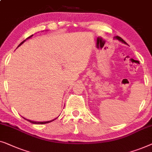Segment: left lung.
I'll list each match as a JSON object with an SVG mask.
<instances>
[{"label":"left lung","instance_id":"1","mask_svg":"<svg viewBox=\"0 0 152 152\" xmlns=\"http://www.w3.org/2000/svg\"><path fill=\"white\" fill-rule=\"evenodd\" d=\"M114 39H116V40H119V41H121V42H123V43L127 44V43H126V42L125 41V40H123V39H122L121 37H119V36H115V37L114 38Z\"/></svg>","mask_w":152,"mask_h":152}]
</instances>
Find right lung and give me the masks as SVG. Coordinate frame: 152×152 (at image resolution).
<instances>
[{"label":"right lung","instance_id":"obj_1","mask_svg":"<svg viewBox=\"0 0 152 152\" xmlns=\"http://www.w3.org/2000/svg\"><path fill=\"white\" fill-rule=\"evenodd\" d=\"M32 36L33 35H31V36H29V37L28 38H26V39H25V40H23V41L22 42H20V45H19L18 46V47L19 46H20L21 45H22V44H23V43H24V42H25V41H26V40H27V39H29V38H30L31 37H32ZM58 117H57V118H58ZM23 118H24V117H23ZM57 118H54V119H53V120H52V121H43V122H38V121H31V120H28V119H26V118H25V120H27V121H29V122H30V123H33V124H46V123H50V122H52V121H54V120H56V119Z\"/></svg>","mask_w":152,"mask_h":152}]
</instances>
